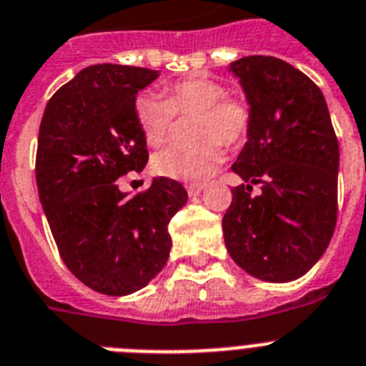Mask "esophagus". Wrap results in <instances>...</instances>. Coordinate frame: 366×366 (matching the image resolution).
<instances>
[{
  "label": "esophagus",
  "instance_id": "obj_1",
  "mask_svg": "<svg viewBox=\"0 0 366 366\" xmlns=\"http://www.w3.org/2000/svg\"><path fill=\"white\" fill-rule=\"evenodd\" d=\"M202 189H204V184H186V192L189 197L199 195Z\"/></svg>",
  "mask_w": 366,
  "mask_h": 366
}]
</instances>
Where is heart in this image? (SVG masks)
Returning <instances> with one entry per match:
<instances>
[{
    "instance_id": "heart-1",
    "label": "heart",
    "mask_w": 366,
    "mask_h": 366,
    "mask_svg": "<svg viewBox=\"0 0 366 366\" xmlns=\"http://www.w3.org/2000/svg\"><path fill=\"white\" fill-rule=\"evenodd\" d=\"M134 112L145 142L164 144L173 127L174 114L192 116V144H177L152 157V169L160 177L202 182L222 162V144L237 145L249 136L252 112L243 99L227 95L221 82L189 77L165 86V99L157 94L136 97Z\"/></svg>"
}]
</instances>
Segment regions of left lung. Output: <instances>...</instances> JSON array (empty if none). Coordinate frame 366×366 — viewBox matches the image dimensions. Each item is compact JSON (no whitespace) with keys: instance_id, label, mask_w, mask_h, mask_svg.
I'll return each mask as SVG.
<instances>
[{"instance_id":"left-lung-1","label":"left lung","mask_w":366,"mask_h":366,"mask_svg":"<svg viewBox=\"0 0 366 366\" xmlns=\"http://www.w3.org/2000/svg\"><path fill=\"white\" fill-rule=\"evenodd\" d=\"M230 71L252 123L232 165L247 184L232 189L224 243L254 278L291 282L319 262L335 230L339 142L328 104L315 82L276 56H243ZM254 183L259 196L249 193Z\"/></svg>"}]
</instances>
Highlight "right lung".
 Masks as SVG:
<instances>
[{
    "instance_id": "obj_1",
    "label": "right lung",
    "mask_w": 366,
    "mask_h": 366,
    "mask_svg": "<svg viewBox=\"0 0 366 366\" xmlns=\"http://www.w3.org/2000/svg\"><path fill=\"white\" fill-rule=\"evenodd\" d=\"M157 77L134 66L84 68L51 97L38 132V195L60 258L110 297L134 293L164 269L167 224L187 201L182 184L165 177L130 199L117 186L149 160L134 103Z\"/></svg>"
}]
</instances>
